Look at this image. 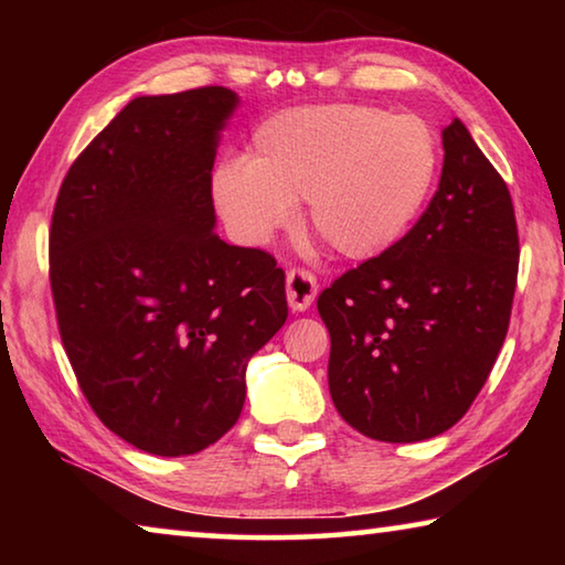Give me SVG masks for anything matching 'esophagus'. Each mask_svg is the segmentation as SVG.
I'll use <instances>...</instances> for the list:
<instances>
[{
  "instance_id": "1",
  "label": "esophagus",
  "mask_w": 565,
  "mask_h": 565,
  "mask_svg": "<svg viewBox=\"0 0 565 565\" xmlns=\"http://www.w3.org/2000/svg\"><path fill=\"white\" fill-rule=\"evenodd\" d=\"M319 284L317 276L306 269H289L286 274V299H289L291 311H306L317 299Z\"/></svg>"
}]
</instances>
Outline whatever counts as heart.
<instances>
[{"mask_svg":"<svg viewBox=\"0 0 565 565\" xmlns=\"http://www.w3.org/2000/svg\"><path fill=\"white\" fill-rule=\"evenodd\" d=\"M441 149L428 124L369 104H313L256 127L244 159L212 179L218 214L264 244L309 204V226L341 256L369 262L401 244L431 196Z\"/></svg>","mask_w":565,"mask_h":565,"instance_id":"heart-1","label":"heart"}]
</instances>
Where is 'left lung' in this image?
<instances>
[{"instance_id": "1", "label": "left lung", "mask_w": 565, "mask_h": 565, "mask_svg": "<svg viewBox=\"0 0 565 565\" xmlns=\"http://www.w3.org/2000/svg\"><path fill=\"white\" fill-rule=\"evenodd\" d=\"M441 137V181L414 228L317 301L333 406L386 444L448 431L483 388L511 321L521 252L509 186L463 121Z\"/></svg>"}]
</instances>
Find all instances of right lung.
I'll list each match as a JSON object with an SVG mask.
<instances>
[{"mask_svg":"<svg viewBox=\"0 0 565 565\" xmlns=\"http://www.w3.org/2000/svg\"><path fill=\"white\" fill-rule=\"evenodd\" d=\"M238 97H137L62 181L50 281L94 414L154 456L204 451L246 398V363L289 317L284 271L214 232L218 131Z\"/></svg>","mask_w":565,"mask_h":565,"instance_id":"obj_1","label":"right lung"}]
</instances>
